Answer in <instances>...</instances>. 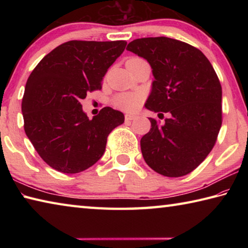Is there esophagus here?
<instances>
[{
    "label": "esophagus",
    "instance_id": "1",
    "mask_svg": "<svg viewBox=\"0 0 248 248\" xmlns=\"http://www.w3.org/2000/svg\"><path fill=\"white\" fill-rule=\"evenodd\" d=\"M125 120L127 121H130V120H134V119H137V116H134V115H125Z\"/></svg>",
    "mask_w": 248,
    "mask_h": 248
}]
</instances>
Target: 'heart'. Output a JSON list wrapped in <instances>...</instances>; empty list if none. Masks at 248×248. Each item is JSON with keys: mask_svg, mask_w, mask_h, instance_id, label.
Instances as JSON below:
<instances>
[{"mask_svg": "<svg viewBox=\"0 0 248 248\" xmlns=\"http://www.w3.org/2000/svg\"><path fill=\"white\" fill-rule=\"evenodd\" d=\"M141 60L140 58H130L127 61V63H131V62H136ZM142 102H143V95L138 92H133V93H120L117 94L114 98V105L121 109L124 111L132 112L139 109Z\"/></svg>", "mask_w": 248, "mask_h": 248, "instance_id": "obj_1", "label": "heart"}]
</instances>
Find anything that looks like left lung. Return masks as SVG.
I'll return each instance as SVG.
<instances>
[{
  "label": "left lung",
  "mask_w": 248,
  "mask_h": 248,
  "mask_svg": "<svg viewBox=\"0 0 248 248\" xmlns=\"http://www.w3.org/2000/svg\"><path fill=\"white\" fill-rule=\"evenodd\" d=\"M127 50L152 68L155 79L145 107L171 115L162 125L149 118L151 129L141 139L144 161L167 177L191 173L211 152L222 124V87L215 69L199 49L167 37L136 39Z\"/></svg>",
  "instance_id": "left-lung-1"
}]
</instances>
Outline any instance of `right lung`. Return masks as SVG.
<instances>
[{"mask_svg": "<svg viewBox=\"0 0 248 248\" xmlns=\"http://www.w3.org/2000/svg\"><path fill=\"white\" fill-rule=\"evenodd\" d=\"M124 40H71L45 56L29 75L22 100L24 130L40 157L58 171L77 174L103 156L123 112L104 107L89 119L81 99L124 52Z\"/></svg>", "mask_w": 248, "mask_h": 248, "instance_id": "right-lung-1", "label": "right lung"}]
</instances>
